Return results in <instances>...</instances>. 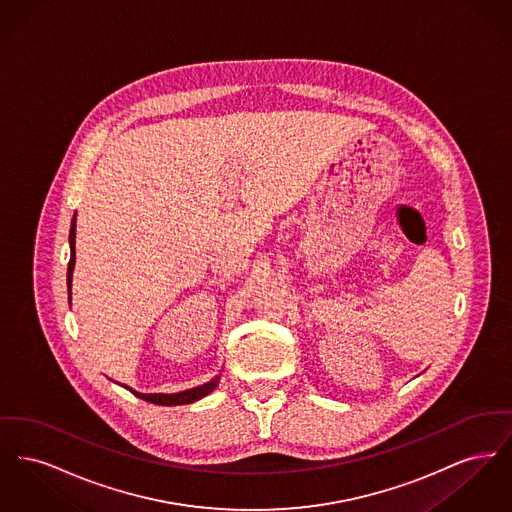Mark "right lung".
Segmentation results:
<instances>
[{
    "instance_id": "1",
    "label": "right lung",
    "mask_w": 512,
    "mask_h": 512,
    "mask_svg": "<svg viewBox=\"0 0 512 512\" xmlns=\"http://www.w3.org/2000/svg\"><path fill=\"white\" fill-rule=\"evenodd\" d=\"M74 242H76V215L73 217V224H71V234H69V244H71V261H69V268H67V286H69V301H71V286H73V270L74 261H76V251H74ZM220 376L213 378L211 382L203 384V386H197L192 390L180 391V393H140V391H134L128 386H124L126 390L132 391L136 397L144 399L147 403H155V405H188V403H194L197 399L209 395L211 391L215 390L219 386Z\"/></svg>"
}]
</instances>
